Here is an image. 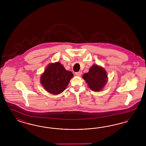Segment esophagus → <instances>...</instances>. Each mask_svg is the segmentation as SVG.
Returning <instances> with one entry per match:
<instances>
[{"label": "esophagus", "mask_w": 146, "mask_h": 146, "mask_svg": "<svg viewBox=\"0 0 146 146\" xmlns=\"http://www.w3.org/2000/svg\"><path fill=\"white\" fill-rule=\"evenodd\" d=\"M75 74V75H76V76H80V75L82 74V72H81V71H79V72H76Z\"/></svg>", "instance_id": "esophagus-1"}]
</instances>
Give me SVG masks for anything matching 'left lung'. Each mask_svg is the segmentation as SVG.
Returning a JSON list of instances; mask_svg holds the SVG:
<instances>
[{
	"label": "left lung",
	"mask_w": 146,
	"mask_h": 146,
	"mask_svg": "<svg viewBox=\"0 0 146 146\" xmlns=\"http://www.w3.org/2000/svg\"><path fill=\"white\" fill-rule=\"evenodd\" d=\"M82 78L89 87L95 92L101 91L108 81L106 71L97 65H94L91 67L88 72L84 74Z\"/></svg>",
	"instance_id": "1"
}]
</instances>
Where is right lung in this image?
Masks as SVG:
<instances>
[{"instance_id":"1","label":"right lung","mask_w":146,"mask_h":146,"mask_svg":"<svg viewBox=\"0 0 146 146\" xmlns=\"http://www.w3.org/2000/svg\"><path fill=\"white\" fill-rule=\"evenodd\" d=\"M73 76L71 72L57 62L50 64L46 68L40 76V83L48 93L58 95L66 89Z\"/></svg>"}]
</instances>
